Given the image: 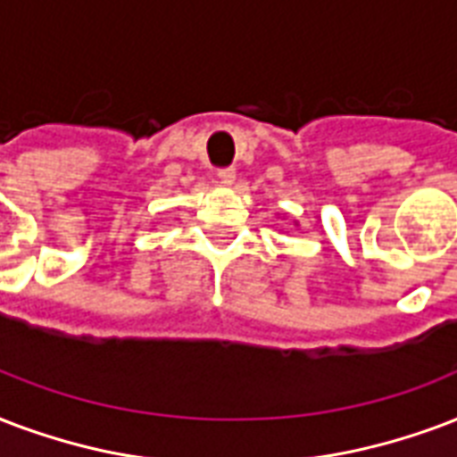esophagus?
I'll list each match as a JSON object with an SVG mask.
<instances>
[{
    "instance_id": "obj_1",
    "label": "esophagus",
    "mask_w": 457,
    "mask_h": 457,
    "mask_svg": "<svg viewBox=\"0 0 457 457\" xmlns=\"http://www.w3.org/2000/svg\"><path fill=\"white\" fill-rule=\"evenodd\" d=\"M218 177H220L222 184H235L237 172L232 170V167H225V170H218Z\"/></svg>"
}]
</instances>
